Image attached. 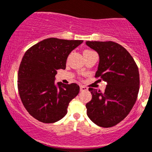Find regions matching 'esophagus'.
Here are the masks:
<instances>
[{"label":"esophagus","instance_id":"34e87169","mask_svg":"<svg viewBox=\"0 0 152 152\" xmlns=\"http://www.w3.org/2000/svg\"><path fill=\"white\" fill-rule=\"evenodd\" d=\"M88 90V88L84 86H80V91H87Z\"/></svg>","mask_w":152,"mask_h":152}]
</instances>
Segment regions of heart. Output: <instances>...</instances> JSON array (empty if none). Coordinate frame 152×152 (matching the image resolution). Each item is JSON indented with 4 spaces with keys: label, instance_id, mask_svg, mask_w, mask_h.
I'll return each instance as SVG.
<instances>
[{
    "label": "heart",
    "instance_id": "heart-1",
    "mask_svg": "<svg viewBox=\"0 0 152 152\" xmlns=\"http://www.w3.org/2000/svg\"><path fill=\"white\" fill-rule=\"evenodd\" d=\"M86 51H91V50H85L84 52H86Z\"/></svg>",
    "mask_w": 152,
    "mask_h": 152
}]
</instances>
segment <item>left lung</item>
<instances>
[{"mask_svg": "<svg viewBox=\"0 0 152 152\" xmlns=\"http://www.w3.org/2000/svg\"><path fill=\"white\" fill-rule=\"evenodd\" d=\"M86 45L99 55L95 77L107 83L104 92L88 88L92 98L86 105L87 115L99 126H113L129 114L136 103L139 69L130 54L116 42L88 41Z\"/></svg>", "mask_w": 152, "mask_h": 152, "instance_id": "obj_1", "label": "left lung"}]
</instances>
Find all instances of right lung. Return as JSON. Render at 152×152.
<instances>
[{"mask_svg":"<svg viewBox=\"0 0 152 152\" xmlns=\"http://www.w3.org/2000/svg\"><path fill=\"white\" fill-rule=\"evenodd\" d=\"M83 42L56 38L45 39L26 50L18 72V91L30 115L52 124L67 113L69 103L79 92L76 83H54L57 70L65 69L67 57Z\"/></svg>","mask_w":152,"mask_h":152,"instance_id":"obj_1","label":"right lung"}]
</instances>
